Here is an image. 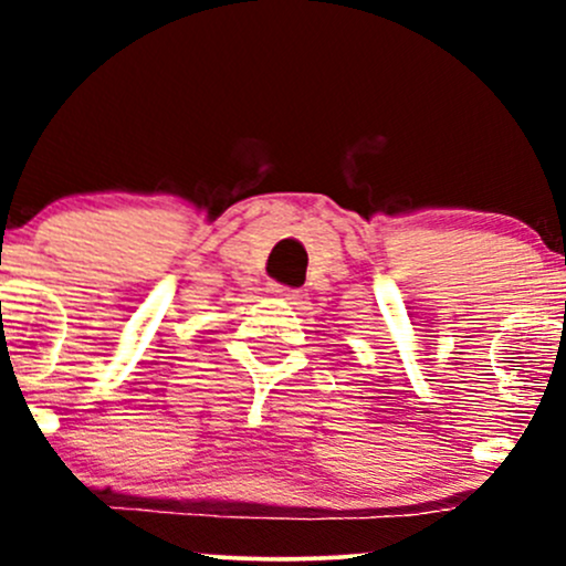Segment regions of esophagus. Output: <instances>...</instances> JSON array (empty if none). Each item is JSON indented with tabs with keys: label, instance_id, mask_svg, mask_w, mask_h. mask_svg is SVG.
Wrapping results in <instances>:
<instances>
[{
	"label": "esophagus",
	"instance_id": "34e87169",
	"mask_svg": "<svg viewBox=\"0 0 566 566\" xmlns=\"http://www.w3.org/2000/svg\"><path fill=\"white\" fill-rule=\"evenodd\" d=\"M269 292H274V295H279V297H284V301H290V303H295L297 297H301V292L297 290H290V287H282V284H276V282H271L269 287H265Z\"/></svg>",
	"mask_w": 566,
	"mask_h": 566
}]
</instances>
